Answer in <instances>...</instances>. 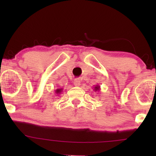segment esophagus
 <instances>
[{"mask_svg": "<svg viewBox=\"0 0 156 156\" xmlns=\"http://www.w3.org/2000/svg\"><path fill=\"white\" fill-rule=\"evenodd\" d=\"M74 85L76 87H79L80 85V80L79 78H76V79L74 80Z\"/></svg>", "mask_w": 156, "mask_h": 156, "instance_id": "1", "label": "esophagus"}]
</instances>
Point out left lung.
I'll use <instances>...</instances> for the list:
<instances>
[{
  "label": "left lung",
  "instance_id": "8db88e82",
  "mask_svg": "<svg viewBox=\"0 0 156 156\" xmlns=\"http://www.w3.org/2000/svg\"><path fill=\"white\" fill-rule=\"evenodd\" d=\"M94 92H97V91H100L101 90V87L99 85H96L95 87H94Z\"/></svg>",
  "mask_w": 156,
  "mask_h": 156
}]
</instances>
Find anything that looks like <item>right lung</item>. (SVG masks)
<instances>
[{"label": "right lung", "mask_w": 156, "mask_h": 156, "mask_svg": "<svg viewBox=\"0 0 156 156\" xmlns=\"http://www.w3.org/2000/svg\"><path fill=\"white\" fill-rule=\"evenodd\" d=\"M62 92V88L57 89L56 90H55V93H56V94H59Z\"/></svg>", "instance_id": "1"}]
</instances>
